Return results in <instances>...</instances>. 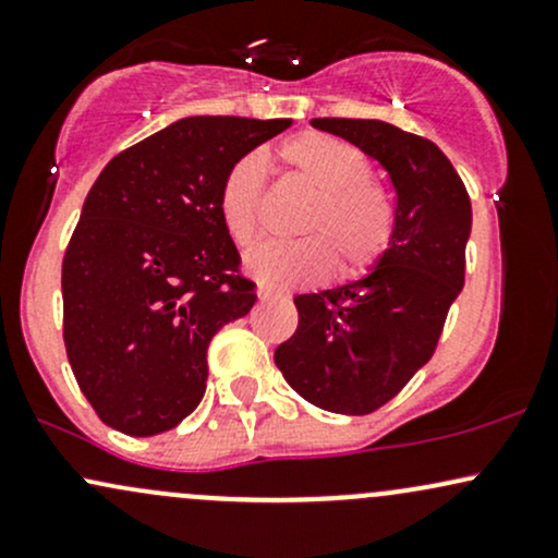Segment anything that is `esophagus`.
Segmentation results:
<instances>
[{"label": "esophagus", "instance_id": "esophagus-1", "mask_svg": "<svg viewBox=\"0 0 558 558\" xmlns=\"http://www.w3.org/2000/svg\"><path fill=\"white\" fill-rule=\"evenodd\" d=\"M257 296H259V301H267V299H270V291H267V288H262V286H259Z\"/></svg>", "mask_w": 558, "mask_h": 558}]
</instances>
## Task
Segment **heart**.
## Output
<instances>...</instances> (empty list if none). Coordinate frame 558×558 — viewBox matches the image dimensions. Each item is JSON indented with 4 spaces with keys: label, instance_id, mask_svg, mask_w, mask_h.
Here are the masks:
<instances>
[{
    "label": "heart",
    "instance_id": "1",
    "mask_svg": "<svg viewBox=\"0 0 558 558\" xmlns=\"http://www.w3.org/2000/svg\"><path fill=\"white\" fill-rule=\"evenodd\" d=\"M280 162L317 191L299 222L310 239L262 241L246 254V270L267 288L319 283L332 270L343 278L369 272L388 252L396 230L393 204L369 181V159L362 149L328 133H301L280 144ZM265 196V165L259 155H243L230 165L220 185L222 226L235 243L257 235Z\"/></svg>",
    "mask_w": 558,
    "mask_h": 558
}]
</instances>
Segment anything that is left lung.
I'll list each match as a JSON object with an SVG mask.
<instances>
[{
	"label": "left lung",
	"instance_id": "8db88e82",
	"mask_svg": "<svg viewBox=\"0 0 558 558\" xmlns=\"http://www.w3.org/2000/svg\"><path fill=\"white\" fill-rule=\"evenodd\" d=\"M388 170L396 230L367 278L293 299L299 328L275 364L301 399L336 414H369L430 362L464 286L472 204L433 141L383 120L315 118Z\"/></svg>",
	"mask_w": 558,
	"mask_h": 558
}]
</instances>
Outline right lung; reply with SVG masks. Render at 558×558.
I'll use <instances>...</instances> for the list:
<instances>
[{"mask_svg": "<svg viewBox=\"0 0 558 558\" xmlns=\"http://www.w3.org/2000/svg\"><path fill=\"white\" fill-rule=\"evenodd\" d=\"M288 125L183 118L96 178L62 259V338L105 425L146 438L198 407L209 341L257 301L222 226V178Z\"/></svg>", "mask_w": 558, "mask_h": 558, "instance_id": "add662e5", "label": "right lung"}]
</instances>
